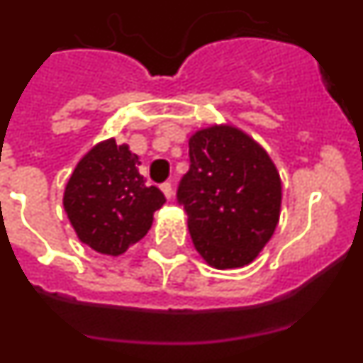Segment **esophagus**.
Listing matches in <instances>:
<instances>
[{"instance_id":"1","label":"esophagus","mask_w":363,"mask_h":363,"mask_svg":"<svg viewBox=\"0 0 363 363\" xmlns=\"http://www.w3.org/2000/svg\"><path fill=\"white\" fill-rule=\"evenodd\" d=\"M160 189H162L163 194H165V196L169 198V200H171L172 194H174V191H172V184H171V182H165V184H162V185H160Z\"/></svg>"}]
</instances>
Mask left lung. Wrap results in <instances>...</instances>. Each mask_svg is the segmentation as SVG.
Listing matches in <instances>:
<instances>
[{
	"instance_id": "1",
	"label": "left lung",
	"mask_w": 363,
	"mask_h": 363,
	"mask_svg": "<svg viewBox=\"0 0 363 363\" xmlns=\"http://www.w3.org/2000/svg\"><path fill=\"white\" fill-rule=\"evenodd\" d=\"M191 169L178 201L201 258L216 269L249 265L280 220L281 179L267 150L234 125H211L189 138Z\"/></svg>"
}]
</instances>
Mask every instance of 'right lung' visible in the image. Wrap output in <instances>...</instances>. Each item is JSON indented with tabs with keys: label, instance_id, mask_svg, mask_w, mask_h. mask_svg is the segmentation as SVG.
<instances>
[{
	"label": "right lung",
	"instance_id": "add662e5",
	"mask_svg": "<svg viewBox=\"0 0 363 363\" xmlns=\"http://www.w3.org/2000/svg\"><path fill=\"white\" fill-rule=\"evenodd\" d=\"M140 158L114 138L96 143L78 162L63 192V207L79 242L99 255L120 256L149 233L165 203L158 187H147Z\"/></svg>",
	"mask_w": 363,
	"mask_h": 363
}]
</instances>
